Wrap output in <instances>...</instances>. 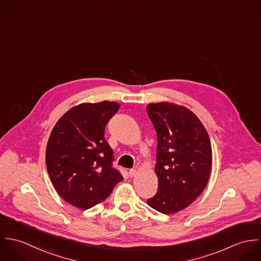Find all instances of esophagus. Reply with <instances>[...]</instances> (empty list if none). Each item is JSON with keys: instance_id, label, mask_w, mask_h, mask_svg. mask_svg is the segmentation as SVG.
Returning a JSON list of instances; mask_svg holds the SVG:
<instances>
[{"instance_id": "34e87169", "label": "esophagus", "mask_w": 261, "mask_h": 261, "mask_svg": "<svg viewBox=\"0 0 261 261\" xmlns=\"http://www.w3.org/2000/svg\"><path fill=\"white\" fill-rule=\"evenodd\" d=\"M137 172H138V169H137V168L129 170V176H130V177H134V176L137 174Z\"/></svg>"}]
</instances>
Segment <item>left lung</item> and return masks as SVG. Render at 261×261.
<instances>
[{"mask_svg":"<svg viewBox=\"0 0 261 261\" xmlns=\"http://www.w3.org/2000/svg\"><path fill=\"white\" fill-rule=\"evenodd\" d=\"M147 112L156 133L158 192L147 202L151 208L173 214L187 208L207 186L212 148L198 116L183 106L149 103Z\"/></svg>","mask_w":261,"mask_h":261,"instance_id":"obj_1","label":"left lung"}]
</instances>
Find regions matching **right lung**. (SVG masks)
<instances>
[{
	"label": "right lung",
	"instance_id": "add662e5",
	"mask_svg": "<svg viewBox=\"0 0 261 261\" xmlns=\"http://www.w3.org/2000/svg\"><path fill=\"white\" fill-rule=\"evenodd\" d=\"M119 109L115 101L83 102L65 112L46 148L51 182L63 200L82 210L106 200L123 180L112 167L113 151L105 127Z\"/></svg>",
	"mask_w": 261,
	"mask_h": 261
}]
</instances>
